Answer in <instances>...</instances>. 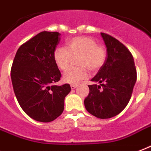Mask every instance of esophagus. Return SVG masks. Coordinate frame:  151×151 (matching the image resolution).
Segmentation results:
<instances>
[{
  "label": "esophagus",
  "mask_w": 151,
  "mask_h": 151,
  "mask_svg": "<svg viewBox=\"0 0 151 151\" xmlns=\"http://www.w3.org/2000/svg\"><path fill=\"white\" fill-rule=\"evenodd\" d=\"M78 86L77 84H72V85H71V88H72V89L76 88V86Z\"/></svg>",
  "instance_id": "1"
}]
</instances>
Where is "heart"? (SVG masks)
I'll use <instances>...</instances> for the list:
<instances>
[{"label":"heart","instance_id":"b5f03b06","mask_svg":"<svg viewBox=\"0 0 151 151\" xmlns=\"http://www.w3.org/2000/svg\"><path fill=\"white\" fill-rule=\"evenodd\" d=\"M77 56L78 67L71 68L63 75L65 83L76 84L88 77L89 70L96 72L101 69L106 63L107 51L104 45H98L94 39L86 36L72 38L66 43V48L57 47L53 51V60L61 71L67 70Z\"/></svg>","mask_w":151,"mask_h":151}]
</instances>
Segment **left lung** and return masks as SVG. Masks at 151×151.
<instances>
[{"instance_id": "8db88e82", "label": "left lung", "mask_w": 151, "mask_h": 151, "mask_svg": "<svg viewBox=\"0 0 151 151\" xmlns=\"http://www.w3.org/2000/svg\"><path fill=\"white\" fill-rule=\"evenodd\" d=\"M107 47L106 63L88 85L84 100L86 109L94 116L108 119L122 112L130 101L137 73L132 54L125 45L111 35L101 33Z\"/></svg>"}]
</instances>
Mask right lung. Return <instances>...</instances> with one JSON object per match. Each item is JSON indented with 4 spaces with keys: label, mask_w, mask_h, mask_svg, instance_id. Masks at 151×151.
Returning a JSON list of instances; mask_svg holds the SVG:
<instances>
[{
    "label": "right lung",
    "mask_w": 151,
    "mask_h": 151,
    "mask_svg": "<svg viewBox=\"0 0 151 151\" xmlns=\"http://www.w3.org/2000/svg\"><path fill=\"white\" fill-rule=\"evenodd\" d=\"M60 35L58 32L38 33L20 45L12 65V82L19 106L30 117L40 122L58 117L71 91L69 84L54 85L61 77L53 60Z\"/></svg>",
    "instance_id": "right-lung-1"
}]
</instances>
